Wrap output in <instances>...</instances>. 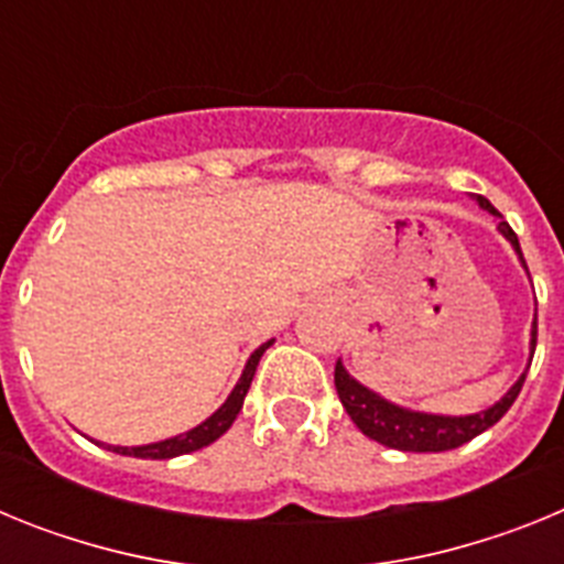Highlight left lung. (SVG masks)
Returning a JSON list of instances; mask_svg holds the SVG:
<instances>
[{"instance_id": "obj_1", "label": "left lung", "mask_w": 564, "mask_h": 564, "mask_svg": "<svg viewBox=\"0 0 564 564\" xmlns=\"http://www.w3.org/2000/svg\"><path fill=\"white\" fill-rule=\"evenodd\" d=\"M475 200L482 212L495 214L497 220H500L497 223V231L511 242L517 259H520V265L525 268L528 273L525 259H522V251H520V239H517V234L511 231V226L502 220V214H497V208L491 206L486 197L477 194ZM534 350H536V313H534V322H531L528 358H534ZM528 367H531V364H528ZM528 367L522 370V376L508 387V392L500 398V401L491 403L488 410L471 412V415H432V412H417V410H410V406H401V403L387 401V398L378 395L376 390H370V387H364L361 381H356V378L347 372V367L341 364V358H338L336 364V392L338 398H341L344 410H347L350 421L356 423L358 430L370 437V441H378L381 446H390V449H398V452H449V449H457V446H463V443H468L471 437L482 435L486 430H491V426H495V423L511 410V403L517 401V395H520L522 390Z\"/></svg>"}]
</instances>
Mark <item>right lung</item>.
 Instances as JSON below:
<instances>
[{"mask_svg": "<svg viewBox=\"0 0 564 564\" xmlns=\"http://www.w3.org/2000/svg\"><path fill=\"white\" fill-rule=\"evenodd\" d=\"M271 344H273V338L251 352V358L246 361V370H242V376H239L237 387H234L231 395L226 398V403H223L217 412H212L206 421L197 423L194 430L183 432V435L166 437V441L147 443V446H109V443H98V441L96 443L98 446H104V449L115 452V455L143 457V460H172V457H181V455H188V452L203 449V446H208V443H214L217 437H223L228 430H231V423L237 421L239 410H242V401H246V395H248V387H251V381H253V372H257L259 358H262V352H265Z\"/></svg>", "mask_w": 564, "mask_h": 564, "instance_id": "obj_1", "label": "right lung"}]
</instances>
